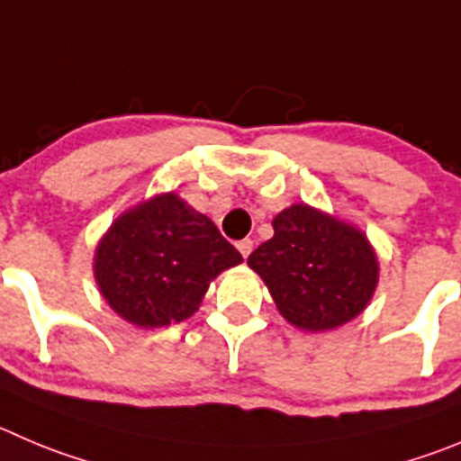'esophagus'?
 Returning a JSON list of instances; mask_svg holds the SVG:
<instances>
[{
  "label": "esophagus",
  "instance_id": "esophagus-1",
  "mask_svg": "<svg viewBox=\"0 0 461 461\" xmlns=\"http://www.w3.org/2000/svg\"><path fill=\"white\" fill-rule=\"evenodd\" d=\"M238 251L240 253H242V258H244V260H247V258L249 256H251V251H253V240H240V242H238Z\"/></svg>",
  "mask_w": 461,
  "mask_h": 461
}]
</instances>
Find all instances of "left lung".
Returning <instances> with one entry per match:
<instances>
[{"mask_svg":"<svg viewBox=\"0 0 461 461\" xmlns=\"http://www.w3.org/2000/svg\"><path fill=\"white\" fill-rule=\"evenodd\" d=\"M274 238L249 256L278 312L301 330H332L369 305L378 258L366 235L305 203L276 214Z\"/></svg>","mask_w":461,"mask_h":461,"instance_id":"obj_1","label":"left lung"}]
</instances>
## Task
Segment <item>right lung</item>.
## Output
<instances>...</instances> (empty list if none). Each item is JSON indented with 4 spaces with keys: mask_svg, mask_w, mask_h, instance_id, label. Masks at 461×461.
I'll list each match as a JSON object with an SVG mask.
<instances>
[{
    "mask_svg": "<svg viewBox=\"0 0 461 461\" xmlns=\"http://www.w3.org/2000/svg\"><path fill=\"white\" fill-rule=\"evenodd\" d=\"M242 256L205 214L174 192L113 221L95 253V280L113 310L138 328L185 321L210 280Z\"/></svg>",
    "mask_w": 461,
    "mask_h": 461,
    "instance_id": "1",
    "label": "right lung"
}]
</instances>
